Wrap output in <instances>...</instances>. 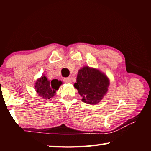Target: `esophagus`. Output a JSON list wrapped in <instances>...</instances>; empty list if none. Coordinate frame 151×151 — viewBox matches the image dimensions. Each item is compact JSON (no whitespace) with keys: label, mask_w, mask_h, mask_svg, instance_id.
Wrapping results in <instances>:
<instances>
[{"label":"esophagus","mask_w":151,"mask_h":151,"mask_svg":"<svg viewBox=\"0 0 151 151\" xmlns=\"http://www.w3.org/2000/svg\"><path fill=\"white\" fill-rule=\"evenodd\" d=\"M63 81L66 83H71V79L70 77H66L63 79Z\"/></svg>","instance_id":"34e87169"}]
</instances>
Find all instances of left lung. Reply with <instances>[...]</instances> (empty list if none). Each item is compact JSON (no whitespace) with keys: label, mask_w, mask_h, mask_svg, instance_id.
Listing matches in <instances>:
<instances>
[{"label":"left lung","mask_w":151,"mask_h":151,"mask_svg":"<svg viewBox=\"0 0 151 151\" xmlns=\"http://www.w3.org/2000/svg\"><path fill=\"white\" fill-rule=\"evenodd\" d=\"M109 85L107 76L99 70L85 66L78 70L74 86L82 96V101L89 104L99 103Z\"/></svg>","instance_id":"8db88e82"}]
</instances>
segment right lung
<instances>
[{
  "label": "right lung",
  "mask_w": 151,
  "mask_h": 151,
  "mask_svg": "<svg viewBox=\"0 0 151 151\" xmlns=\"http://www.w3.org/2000/svg\"><path fill=\"white\" fill-rule=\"evenodd\" d=\"M62 82L53 79L51 81H48L45 76H42L41 78L38 79L35 84V89L39 95L42 99L48 100L52 98L55 94L56 91L58 90Z\"/></svg>",
  "instance_id": "right-lung-1"
}]
</instances>
